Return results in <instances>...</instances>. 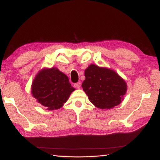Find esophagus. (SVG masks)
I'll use <instances>...</instances> for the list:
<instances>
[{
    "instance_id": "34e87169",
    "label": "esophagus",
    "mask_w": 160,
    "mask_h": 160,
    "mask_svg": "<svg viewBox=\"0 0 160 160\" xmlns=\"http://www.w3.org/2000/svg\"><path fill=\"white\" fill-rule=\"evenodd\" d=\"M74 86H75V88H77V89H80V88H81V83H80V82H78V83H75Z\"/></svg>"
}]
</instances>
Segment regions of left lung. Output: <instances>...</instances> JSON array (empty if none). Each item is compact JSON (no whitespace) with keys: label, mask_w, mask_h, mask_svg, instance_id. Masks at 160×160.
<instances>
[{"label":"left lung","mask_w":160,"mask_h":160,"mask_svg":"<svg viewBox=\"0 0 160 160\" xmlns=\"http://www.w3.org/2000/svg\"><path fill=\"white\" fill-rule=\"evenodd\" d=\"M85 77L82 88L96 108L109 109L123 101L127 83L115 71L91 64L85 70Z\"/></svg>","instance_id":"obj_1"}]
</instances>
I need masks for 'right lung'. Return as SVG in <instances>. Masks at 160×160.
Segmentation results:
<instances>
[{"label":"right lung","instance_id":"1","mask_svg":"<svg viewBox=\"0 0 160 160\" xmlns=\"http://www.w3.org/2000/svg\"><path fill=\"white\" fill-rule=\"evenodd\" d=\"M75 90L67 76L56 67L42 69L31 85L33 98L49 111L62 107Z\"/></svg>","mask_w":160,"mask_h":160}]
</instances>
